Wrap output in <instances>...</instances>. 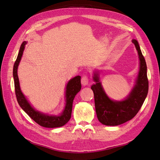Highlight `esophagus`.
Segmentation results:
<instances>
[{
  "label": "esophagus",
  "mask_w": 160,
  "mask_h": 160,
  "mask_svg": "<svg viewBox=\"0 0 160 160\" xmlns=\"http://www.w3.org/2000/svg\"><path fill=\"white\" fill-rule=\"evenodd\" d=\"M89 83V79L87 75H83L81 78V84L83 85H87Z\"/></svg>",
  "instance_id": "esophagus-1"
}]
</instances>
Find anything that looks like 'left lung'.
Returning <instances> with one entry per match:
<instances>
[{
    "label": "left lung",
    "mask_w": 160,
    "mask_h": 160,
    "mask_svg": "<svg viewBox=\"0 0 160 160\" xmlns=\"http://www.w3.org/2000/svg\"><path fill=\"white\" fill-rule=\"evenodd\" d=\"M132 42L135 45L139 55V71L135 85L126 99L120 101L110 99L101 85L98 71L94 72L93 79L95 84L92 85L91 88L94 93L98 119L103 125L115 126L131 120L138 113L147 97L149 83L146 60L138 42L133 39Z\"/></svg>",
    "instance_id": "8db88e82"
}]
</instances>
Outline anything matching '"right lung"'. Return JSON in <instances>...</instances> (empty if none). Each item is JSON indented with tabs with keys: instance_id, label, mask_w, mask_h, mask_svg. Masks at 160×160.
<instances>
[{
	"instance_id": "right-lung-1",
	"label": "right lung",
	"mask_w": 160,
	"mask_h": 160,
	"mask_svg": "<svg viewBox=\"0 0 160 160\" xmlns=\"http://www.w3.org/2000/svg\"><path fill=\"white\" fill-rule=\"evenodd\" d=\"M27 44L26 41H24L21 46L17 60L14 62L13 67V78L14 82V89H15V94L17 99L21 108L25 111L29 117L33 119L35 122L40 125L41 126L49 128H55L63 126L69 122L72 112V102L76 94L79 92L81 89V76L78 75L75 77L74 78L69 81L66 87V103L65 109L59 115H49L47 114L42 113L34 108L28 103L22 93L19 84V80L17 75V69L21 61V57L23 54L24 49Z\"/></svg>"
}]
</instances>
